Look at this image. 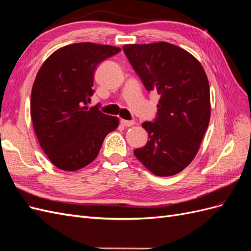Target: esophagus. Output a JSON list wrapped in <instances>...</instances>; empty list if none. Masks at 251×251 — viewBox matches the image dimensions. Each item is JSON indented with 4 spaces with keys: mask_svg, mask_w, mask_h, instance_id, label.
<instances>
[{
    "mask_svg": "<svg viewBox=\"0 0 251 251\" xmlns=\"http://www.w3.org/2000/svg\"><path fill=\"white\" fill-rule=\"evenodd\" d=\"M121 124L123 126H127V127H130L132 125L136 124V122H134L133 120L131 121H127V120H121Z\"/></svg>",
    "mask_w": 251,
    "mask_h": 251,
    "instance_id": "esophagus-1",
    "label": "esophagus"
}]
</instances>
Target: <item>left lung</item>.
Instances as JSON below:
<instances>
[{"label":"left lung","instance_id":"left-lung-1","mask_svg":"<svg viewBox=\"0 0 251 251\" xmlns=\"http://www.w3.org/2000/svg\"><path fill=\"white\" fill-rule=\"evenodd\" d=\"M123 50L147 91L160 95L157 118L142 124L149 142L134 156L157 176L178 174L196 156L209 125L208 77L194 56L174 44H127Z\"/></svg>","mask_w":251,"mask_h":251}]
</instances>
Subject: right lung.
<instances>
[{
    "instance_id": "right-lung-1",
    "label": "right lung",
    "mask_w": 251,
    "mask_h": 251,
    "mask_svg": "<svg viewBox=\"0 0 251 251\" xmlns=\"http://www.w3.org/2000/svg\"><path fill=\"white\" fill-rule=\"evenodd\" d=\"M120 48L91 42L70 44L43 62L31 89L30 115L41 149L56 168L74 172L98 157L117 117L89 108L98 64Z\"/></svg>"
}]
</instances>
